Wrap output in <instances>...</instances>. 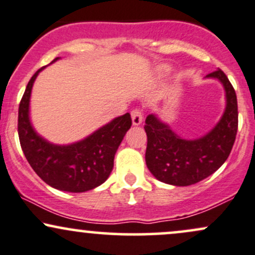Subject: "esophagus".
<instances>
[{
  "label": "esophagus",
  "mask_w": 255,
  "mask_h": 255,
  "mask_svg": "<svg viewBox=\"0 0 255 255\" xmlns=\"http://www.w3.org/2000/svg\"><path fill=\"white\" fill-rule=\"evenodd\" d=\"M142 111L140 109H135L131 111V121L134 126H139L142 122Z\"/></svg>",
  "instance_id": "34e87169"
}]
</instances>
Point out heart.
<instances>
[{
  "mask_svg": "<svg viewBox=\"0 0 255 255\" xmlns=\"http://www.w3.org/2000/svg\"><path fill=\"white\" fill-rule=\"evenodd\" d=\"M158 72H160V73L169 72V67L168 66H160L159 68H158Z\"/></svg>",
  "mask_w": 255,
  "mask_h": 255,
  "instance_id": "1",
  "label": "heart"
}]
</instances>
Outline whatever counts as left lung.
<instances>
[{
    "label": "left lung",
    "mask_w": 255,
    "mask_h": 255,
    "mask_svg": "<svg viewBox=\"0 0 255 255\" xmlns=\"http://www.w3.org/2000/svg\"><path fill=\"white\" fill-rule=\"evenodd\" d=\"M206 77L218 79L227 97L221 121L206 135L195 140L181 139L156 115L146 118V165L162 182L174 186L194 184L212 175L229 157L238 133V98L223 71L217 69Z\"/></svg>",
    "instance_id": "1"
}]
</instances>
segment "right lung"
I'll use <instances>...</instances> for the list:
<instances>
[{"label":"right lung","instance_id":"obj_1","mask_svg":"<svg viewBox=\"0 0 255 255\" xmlns=\"http://www.w3.org/2000/svg\"><path fill=\"white\" fill-rule=\"evenodd\" d=\"M56 60L58 57L52 62ZM43 68L28 81L19 104L17 133L22 152L32 169L49 186L72 193L91 191L109 177L116 151L131 126L130 115L127 113L114 119L75 144H50L34 131L28 116L32 86Z\"/></svg>","mask_w":255,"mask_h":255}]
</instances>
